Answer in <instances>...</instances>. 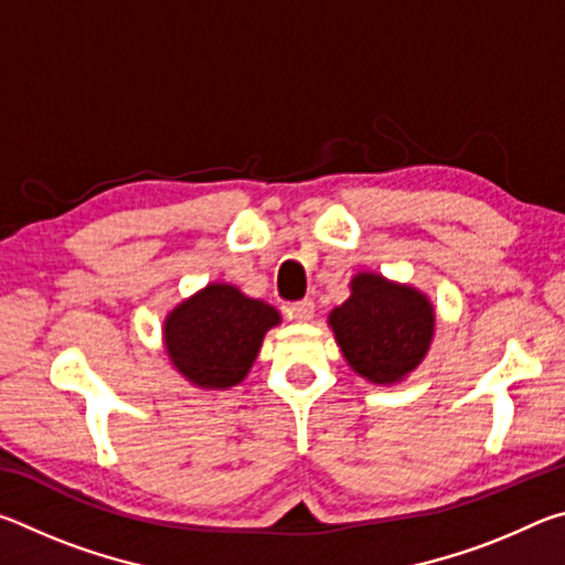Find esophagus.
Masks as SVG:
<instances>
[{
	"mask_svg": "<svg viewBox=\"0 0 565 565\" xmlns=\"http://www.w3.org/2000/svg\"><path fill=\"white\" fill-rule=\"evenodd\" d=\"M289 313H291V319H294V321H299V323L311 321V317H313V303H311L309 299H306V301H299V303H291Z\"/></svg>",
	"mask_w": 565,
	"mask_h": 565,
	"instance_id": "34e87169",
	"label": "esophagus"
}]
</instances>
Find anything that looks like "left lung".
<instances>
[{"label": "left lung", "mask_w": 565, "mask_h": 565, "mask_svg": "<svg viewBox=\"0 0 565 565\" xmlns=\"http://www.w3.org/2000/svg\"><path fill=\"white\" fill-rule=\"evenodd\" d=\"M351 296L329 313L349 369L376 386H394L420 366L436 333V309L411 284L376 271L353 276Z\"/></svg>", "instance_id": "1"}]
</instances>
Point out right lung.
Wrapping results in <instances>:
<instances>
[{"label": "right lung", "mask_w": 565, "mask_h": 565, "mask_svg": "<svg viewBox=\"0 0 565 565\" xmlns=\"http://www.w3.org/2000/svg\"><path fill=\"white\" fill-rule=\"evenodd\" d=\"M279 323L274 306L214 281L177 303L161 331L171 366L191 386L226 391L248 376L266 331Z\"/></svg>", "instance_id": "1"}]
</instances>
